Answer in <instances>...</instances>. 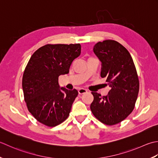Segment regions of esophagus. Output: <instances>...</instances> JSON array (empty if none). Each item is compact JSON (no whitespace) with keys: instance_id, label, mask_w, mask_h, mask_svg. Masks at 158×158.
<instances>
[{"instance_id":"1","label":"esophagus","mask_w":158,"mask_h":158,"mask_svg":"<svg viewBox=\"0 0 158 158\" xmlns=\"http://www.w3.org/2000/svg\"><path fill=\"white\" fill-rule=\"evenodd\" d=\"M87 92V90L86 89H80L78 90V93L80 95H82V94H84V93H85Z\"/></svg>"}]
</instances>
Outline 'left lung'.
Returning <instances> with one entry per match:
<instances>
[{
    "instance_id": "left-lung-1",
    "label": "left lung",
    "mask_w": 158,
    "mask_h": 158,
    "mask_svg": "<svg viewBox=\"0 0 158 158\" xmlns=\"http://www.w3.org/2000/svg\"><path fill=\"white\" fill-rule=\"evenodd\" d=\"M93 52L102 63L101 77L106 78L110 90L103 97L92 92L94 99L90 108L102 123L117 124L130 114L136 104L139 91L136 67L130 52L116 41H99Z\"/></svg>"
}]
</instances>
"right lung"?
<instances>
[{
    "label": "right lung",
    "instance_id": "right-lung-1",
    "mask_svg": "<svg viewBox=\"0 0 158 158\" xmlns=\"http://www.w3.org/2000/svg\"><path fill=\"white\" fill-rule=\"evenodd\" d=\"M80 53V44H47L31 56L22 77V89L28 111L41 123L56 126L69 115L78 93L60 88L59 76L69 73Z\"/></svg>",
    "mask_w": 158,
    "mask_h": 158
}]
</instances>
